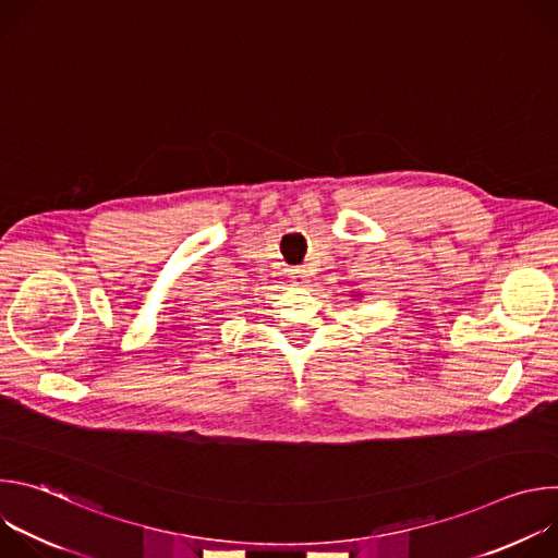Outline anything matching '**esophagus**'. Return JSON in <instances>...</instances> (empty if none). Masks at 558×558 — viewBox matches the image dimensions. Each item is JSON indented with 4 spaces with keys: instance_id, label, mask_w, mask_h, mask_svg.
<instances>
[{
    "instance_id": "34e87169",
    "label": "esophagus",
    "mask_w": 558,
    "mask_h": 558,
    "mask_svg": "<svg viewBox=\"0 0 558 558\" xmlns=\"http://www.w3.org/2000/svg\"><path fill=\"white\" fill-rule=\"evenodd\" d=\"M289 278L295 287H306L308 284V271L304 267H295L289 271Z\"/></svg>"
}]
</instances>
